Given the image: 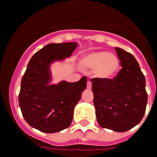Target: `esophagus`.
<instances>
[{
  "label": "esophagus",
  "mask_w": 157,
  "mask_h": 157,
  "mask_svg": "<svg viewBox=\"0 0 157 157\" xmlns=\"http://www.w3.org/2000/svg\"><path fill=\"white\" fill-rule=\"evenodd\" d=\"M86 86H87V89H89V90L91 89V82H90V81H89V80L87 81V85H86Z\"/></svg>",
  "instance_id": "esophagus-1"
}]
</instances>
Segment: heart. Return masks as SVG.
<instances>
[{"mask_svg":"<svg viewBox=\"0 0 157 157\" xmlns=\"http://www.w3.org/2000/svg\"><path fill=\"white\" fill-rule=\"evenodd\" d=\"M79 66L82 70L94 71V76L99 79L107 80L115 76L120 62L114 54L106 51H94L82 57Z\"/></svg>","mask_w":157,"mask_h":157,"instance_id":"1","label":"heart"}]
</instances>
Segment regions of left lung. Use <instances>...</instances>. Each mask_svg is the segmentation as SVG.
I'll list each match as a JSON object with an SVG mask.
<instances>
[{"mask_svg":"<svg viewBox=\"0 0 157 157\" xmlns=\"http://www.w3.org/2000/svg\"><path fill=\"white\" fill-rule=\"evenodd\" d=\"M121 70L113 79L92 78L96 119L103 128L124 132L140 124L145 113V78L132 54L116 47Z\"/></svg>","mask_w":157,"mask_h":157,"instance_id":"1","label":"left lung"}]
</instances>
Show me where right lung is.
Returning a JSON list of instances; mask_svg holds the SVG:
<instances>
[{"instance_id":"obj_1","label":"right lung","mask_w":157,"mask_h":157,"mask_svg":"<svg viewBox=\"0 0 157 157\" xmlns=\"http://www.w3.org/2000/svg\"><path fill=\"white\" fill-rule=\"evenodd\" d=\"M77 46V42L48 44L28 63L18 101L25 120L40 132H58L72 122L75 107L86 88V77L75 82L51 84L50 66L70 58Z\"/></svg>"}]
</instances>
